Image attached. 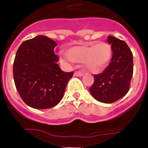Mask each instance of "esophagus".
Returning a JSON list of instances; mask_svg holds the SVG:
<instances>
[{"mask_svg":"<svg viewBox=\"0 0 148 148\" xmlns=\"http://www.w3.org/2000/svg\"><path fill=\"white\" fill-rule=\"evenodd\" d=\"M83 75H84V73H82V72L76 71V72H75V73H74V75H75V76H78V77H82Z\"/></svg>","mask_w":148,"mask_h":148,"instance_id":"34e87169","label":"esophagus"}]
</instances>
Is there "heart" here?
<instances>
[{"mask_svg":"<svg viewBox=\"0 0 148 148\" xmlns=\"http://www.w3.org/2000/svg\"><path fill=\"white\" fill-rule=\"evenodd\" d=\"M68 56L69 57L61 56V60L66 62H85L87 70L92 73H98L109 64L112 56V49L110 45L105 42L77 46L68 50Z\"/></svg>","mask_w":148,"mask_h":148,"instance_id":"heart-1","label":"heart"}]
</instances>
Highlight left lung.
Returning a JSON list of instances; mask_svg holds the SVG:
<instances>
[{
	"label": "left lung",
	"mask_w": 148,
	"mask_h": 148,
	"mask_svg": "<svg viewBox=\"0 0 148 148\" xmlns=\"http://www.w3.org/2000/svg\"><path fill=\"white\" fill-rule=\"evenodd\" d=\"M107 41L113 52L110 63L102 73L94 75V83L89 90L95 100L110 104L124 97L129 91L133 61L131 50L124 40L108 36Z\"/></svg>",
	"instance_id": "1"
}]
</instances>
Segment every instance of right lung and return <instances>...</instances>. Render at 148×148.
<instances>
[{
  "label": "right lung",
  "mask_w": 148,
  "mask_h": 148,
  "mask_svg": "<svg viewBox=\"0 0 148 148\" xmlns=\"http://www.w3.org/2000/svg\"><path fill=\"white\" fill-rule=\"evenodd\" d=\"M57 43L44 35L23 41L13 64L15 87L22 100L35 109L52 108L60 102L73 72L61 70L54 53Z\"/></svg>",
  "instance_id": "add662e5"
}]
</instances>
